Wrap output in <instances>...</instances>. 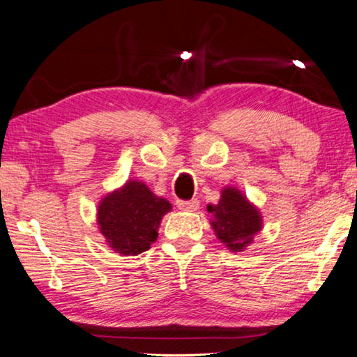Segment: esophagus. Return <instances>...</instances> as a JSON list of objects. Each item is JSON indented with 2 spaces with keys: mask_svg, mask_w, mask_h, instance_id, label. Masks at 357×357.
Returning a JSON list of instances; mask_svg holds the SVG:
<instances>
[{
  "mask_svg": "<svg viewBox=\"0 0 357 357\" xmlns=\"http://www.w3.org/2000/svg\"><path fill=\"white\" fill-rule=\"evenodd\" d=\"M177 207L180 210H186V212H195V210L199 208V201L197 199H191V201H177Z\"/></svg>",
  "mask_w": 357,
  "mask_h": 357,
  "instance_id": "obj_1",
  "label": "esophagus"
}]
</instances>
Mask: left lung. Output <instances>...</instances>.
<instances>
[{"label":"left lung","mask_w":357,"mask_h":357,"mask_svg":"<svg viewBox=\"0 0 357 357\" xmlns=\"http://www.w3.org/2000/svg\"><path fill=\"white\" fill-rule=\"evenodd\" d=\"M207 210L213 215L212 226L217 237L232 251H242L261 231L258 208L236 188H225L217 206H208Z\"/></svg>","instance_id":"1"}]
</instances>
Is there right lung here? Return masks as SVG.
I'll return each mask as SVG.
<instances>
[{"label": "right lung", "instance_id": "right-lung-1", "mask_svg": "<svg viewBox=\"0 0 357 357\" xmlns=\"http://www.w3.org/2000/svg\"><path fill=\"white\" fill-rule=\"evenodd\" d=\"M171 204L155 196L136 180L107 195L99 204L98 225L110 248L123 256H136L156 241L158 226Z\"/></svg>", "mask_w": 357, "mask_h": 357}]
</instances>
